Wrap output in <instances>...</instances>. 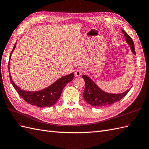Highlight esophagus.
I'll return each instance as SVG.
<instances>
[{
	"instance_id": "34e87169",
	"label": "esophagus",
	"mask_w": 149,
	"mask_h": 149,
	"mask_svg": "<svg viewBox=\"0 0 149 149\" xmlns=\"http://www.w3.org/2000/svg\"><path fill=\"white\" fill-rule=\"evenodd\" d=\"M84 72V70L82 69H78L75 72V77H80Z\"/></svg>"
}]
</instances>
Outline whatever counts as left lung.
<instances>
[{
  "label": "left lung",
  "mask_w": 149,
  "mask_h": 149,
  "mask_svg": "<svg viewBox=\"0 0 149 149\" xmlns=\"http://www.w3.org/2000/svg\"><path fill=\"white\" fill-rule=\"evenodd\" d=\"M122 32L124 34L125 40L130 46L132 52L135 54L132 39L124 30H122ZM82 78L85 81V91L83 93V97L86 102L93 107H106L112 105L124 98L129 91V90H127L124 92L118 94L107 93L101 90L87 75H83Z\"/></svg>",
  "instance_id": "left-lung-1"
}]
</instances>
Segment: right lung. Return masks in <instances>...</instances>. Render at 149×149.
<instances>
[{
  "instance_id": "add662e5",
  "label": "right lung",
  "mask_w": 149,
  "mask_h": 149,
  "mask_svg": "<svg viewBox=\"0 0 149 149\" xmlns=\"http://www.w3.org/2000/svg\"><path fill=\"white\" fill-rule=\"evenodd\" d=\"M15 46L16 43L15 44L14 48L10 52V59L11 55L15 48ZM10 59L9 62H8V72H9V77L12 86H14V88L18 92L20 96L25 102H27L29 104L35 105L38 107H49L55 104L58 99L60 98L63 88H64L67 83L72 81L74 78V73H72L58 79L54 83L50 85V86L44 89H42L41 91L36 92L23 91L17 85H15L13 80L12 79L9 69Z\"/></svg>"
}]
</instances>
